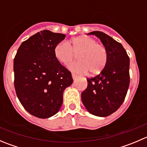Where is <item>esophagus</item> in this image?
Listing matches in <instances>:
<instances>
[{"mask_svg":"<svg viewBox=\"0 0 147 147\" xmlns=\"http://www.w3.org/2000/svg\"><path fill=\"white\" fill-rule=\"evenodd\" d=\"M72 78H73V80H75L76 78H78V75H76V74H74L72 73Z\"/></svg>","mask_w":147,"mask_h":147,"instance_id":"obj_1","label":"esophagus"}]
</instances>
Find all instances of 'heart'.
I'll list each match as a JSON object with an SVG mask.
<instances>
[{"mask_svg": "<svg viewBox=\"0 0 147 147\" xmlns=\"http://www.w3.org/2000/svg\"><path fill=\"white\" fill-rule=\"evenodd\" d=\"M55 57L63 65H67L78 54V60L68 65L70 71L91 75L100 73L107 64V51L104 45L97 43L94 38L87 35L72 38L71 42H61L55 46Z\"/></svg>", "mask_w": 147, "mask_h": 147, "instance_id": "heart-1", "label": "heart"}]
</instances>
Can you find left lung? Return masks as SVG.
I'll return each mask as SVG.
<instances>
[{"instance_id": "1", "label": "left lung", "mask_w": 147, "mask_h": 147, "mask_svg": "<svg viewBox=\"0 0 147 147\" xmlns=\"http://www.w3.org/2000/svg\"><path fill=\"white\" fill-rule=\"evenodd\" d=\"M88 35L100 38L108 58L98 75L87 79V87L81 99L90 114L104 117L116 112L125 99L129 85V58L122 45L112 37L100 31Z\"/></svg>"}]
</instances>
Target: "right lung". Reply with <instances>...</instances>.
<instances>
[{"mask_svg": "<svg viewBox=\"0 0 147 147\" xmlns=\"http://www.w3.org/2000/svg\"><path fill=\"white\" fill-rule=\"evenodd\" d=\"M65 35L44 30L22 42L13 63L16 94L23 107L38 118L58 112L63 92L72 84L70 72L55 57V46Z\"/></svg>", "mask_w": 147, "mask_h": 147, "instance_id": "obj_1", "label": "right lung"}]
</instances>
